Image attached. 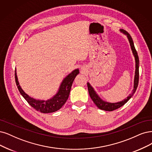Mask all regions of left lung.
Here are the masks:
<instances>
[{"mask_svg": "<svg viewBox=\"0 0 152 152\" xmlns=\"http://www.w3.org/2000/svg\"><path fill=\"white\" fill-rule=\"evenodd\" d=\"M120 31H121V32H122L123 33H124L125 34H126L127 36L128 39L129 40V42H130V46H131L132 52L133 53V55L134 56V58H135L136 71H135V76H134V89H133V92L132 93V94L129 95V96L126 99H125L124 100L122 101V102L115 103H111L105 102H104V101H103L102 99H101L98 96V94L96 93V92L94 91V89L92 88V86L88 83L87 85H88V91H89V96H90L91 98L93 101V102L97 106V107L98 108L102 110H104V111H113V110H115L118 108H120L121 106L124 105L128 102V101L133 96V95L134 93H135V91L137 90V88L138 85V81H139V58H138V54H137V50L135 49V48H134L133 41L132 40V38L131 36L130 35V34H129L127 31L123 30V29H120Z\"/></svg>", "mask_w": 152, "mask_h": 152, "instance_id": "obj_1", "label": "left lung"}]
</instances>
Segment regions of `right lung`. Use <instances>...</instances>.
<instances>
[{"instance_id":"obj_1","label":"right lung","mask_w":152,"mask_h":152,"mask_svg":"<svg viewBox=\"0 0 152 152\" xmlns=\"http://www.w3.org/2000/svg\"><path fill=\"white\" fill-rule=\"evenodd\" d=\"M79 73V70L75 69L68 75V76H67L62 82L58 93L53 98L47 101L35 99L29 96L26 93H25L19 85L16 72H15V80L16 85L18 86L19 92L27 101V103L32 108L38 111H40L41 113H53V112L59 110L65 104L69 97L73 81L75 80L76 76Z\"/></svg>"}]
</instances>
